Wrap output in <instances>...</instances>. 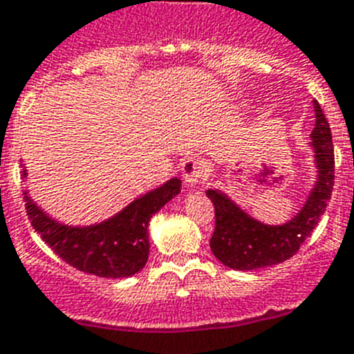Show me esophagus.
<instances>
[{
  "instance_id": "34e87169",
  "label": "esophagus",
  "mask_w": 354,
  "mask_h": 354,
  "mask_svg": "<svg viewBox=\"0 0 354 354\" xmlns=\"http://www.w3.org/2000/svg\"><path fill=\"white\" fill-rule=\"evenodd\" d=\"M183 175H184V183L187 186H198L202 183L203 175H205V167L200 160H194V158H187L183 163Z\"/></svg>"
}]
</instances>
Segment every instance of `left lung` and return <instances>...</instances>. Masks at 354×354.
<instances>
[{
  "instance_id": "8db88e82",
  "label": "left lung",
  "mask_w": 354,
  "mask_h": 354,
  "mask_svg": "<svg viewBox=\"0 0 354 354\" xmlns=\"http://www.w3.org/2000/svg\"><path fill=\"white\" fill-rule=\"evenodd\" d=\"M316 124L310 133V147L317 179L302 210L284 225H263L236 205L219 189H207V196L216 209V228L210 249L223 265L233 270H256L283 263L297 254L300 245L310 236L326 210L335 179L332 131L319 103L314 102Z\"/></svg>"
}]
</instances>
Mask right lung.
<instances>
[{"label": "right lung", "instance_id": "obj_1", "mask_svg": "<svg viewBox=\"0 0 354 354\" xmlns=\"http://www.w3.org/2000/svg\"><path fill=\"white\" fill-rule=\"evenodd\" d=\"M28 171L22 170L26 179ZM180 193V179L167 180L106 221L91 226H68L48 217L24 191L26 212L41 241L68 265L106 279L129 277L149 258V221L161 207Z\"/></svg>", "mask_w": 354, "mask_h": 354}]
</instances>
